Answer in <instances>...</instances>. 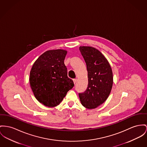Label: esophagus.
Returning a JSON list of instances; mask_svg holds the SVG:
<instances>
[{
  "mask_svg": "<svg viewBox=\"0 0 147 147\" xmlns=\"http://www.w3.org/2000/svg\"><path fill=\"white\" fill-rule=\"evenodd\" d=\"M73 81H74V84H75L76 83V82H77V79H74V80H73Z\"/></svg>",
  "mask_w": 147,
  "mask_h": 147,
  "instance_id": "34e87169",
  "label": "esophagus"
}]
</instances>
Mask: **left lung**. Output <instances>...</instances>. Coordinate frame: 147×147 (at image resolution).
Returning <instances> with one entry per match:
<instances>
[{
    "instance_id": "1",
    "label": "left lung",
    "mask_w": 147,
    "mask_h": 147,
    "mask_svg": "<svg viewBox=\"0 0 147 147\" xmlns=\"http://www.w3.org/2000/svg\"><path fill=\"white\" fill-rule=\"evenodd\" d=\"M79 49L86 64L88 86L78 96L84 107L95 109L106 101L111 92L112 69L107 59L98 49L89 46H80Z\"/></svg>"
}]
</instances>
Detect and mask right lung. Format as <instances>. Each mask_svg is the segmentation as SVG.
Listing matches in <instances>:
<instances>
[{
    "instance_id": "1",
    "label": "right lung",
    "mask_w": 147,
    "mask_h": 147,
    "mask_svg": "<svg viewBox=\"0 0 147 147\" xmlns=\"http://www.w3.org/2000/svg\"><path fill=\"white\" fill-rule=\"evenodd\" d=\"M66 54L63 49L47 51L35 61L30 71V86L34 95L46 107L57 106L74 86L64 63Z\"/></svg>"
}]
</instances>
